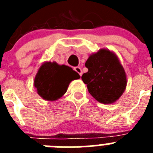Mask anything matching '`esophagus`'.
I'll return each instance as SVG.
<instances>
[{
  "label": "esophagus",
  "instance_id": "34e87169",
  "mask_svg": "<svg viewBox=\"0 0 153 153\" xmlns=\"http://www.w3.org/2000/svg\"><path fill=\"white\" fill-rule=\"evenodd\" d=\"M74 70H75V71L76 73H78V74H79V76H82V70H81V68L79 67H74Z\"/></svg>",
  "mask_w": 153,
  "mask_h": 153
}]
</instances>
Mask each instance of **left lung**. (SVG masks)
Instances as JSON below:
<instances>
[{"label":"left lung","mask_w":153,"mask_h":153,"mask_svg":"<svg viewBox=\"0 0 153 153\" xmlns=\"http://www.w3.org/2000/svg\"><path fill=\"white\" fill-rule=\"evenodd\" d=\"M85 66L88 72L81 78L92 97L103 104L117 102L127 85L125 70L117 54L102 48L89 56Z\"/></svg>","instance_id":"1"}]
</instances>
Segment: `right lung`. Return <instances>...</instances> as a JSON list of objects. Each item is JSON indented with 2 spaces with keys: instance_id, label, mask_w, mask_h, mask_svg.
Instances as JSON below:
<instances>
[{
  "instance_id": "right-lung-1",
  "label": "right lung",
  "mask_w": 153,
  "mask_h": 153,
  "mask_svg": "<svg viewBox=\"0 0 153 153\" xmlns=\"http://www.w3.org/2000/svg\"><path fill=\"white\" fill-rule=\"evenodd\" d=\"M79 78L80 76L68 66L45 61L39 67L33 86L44 100L55 101L66 93L71 81Z\"/></svg>"
}]
</instances>
